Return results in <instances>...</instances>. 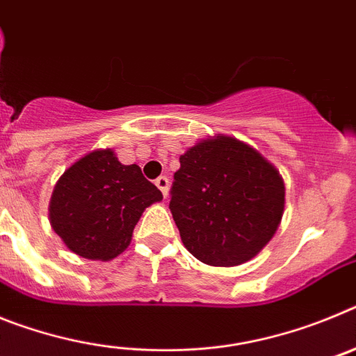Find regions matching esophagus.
<instances>
[{"mask_svg":"<svg viewBox=\"0 0 356 356\" xmlns=\"http://www.w3.org/2000/svg\"><path fill=\"white\" fill-rule=\"evenodd\" d=\"M155 185L160 188V191H162L163 197H168V193H169V178H168V176H159V178L155 180Z\"/></svg>","mask_w":356,"mask_h":356,"instance_id":"1","label":"esophagus"}]
</instances>
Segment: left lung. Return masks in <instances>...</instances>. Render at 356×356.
I'll return each mask as SVG.
<instances>
[{
    "instance_id": "8db88e82",
    "label": "left lung",
    "mask_w": 356,
    "mask_h": 356,
    "mask_svg": "<svg viewBox=\"0 0 356 356\" xmlns=\"http://www.w3.org/2000/svg\"><path fill=\"white\" fill-rule=\"evenodd\" d=\"M284 205L285 185L275 165L222 135L180 156L169 201L184 246L217 267L253 259L276 234Z\"/></svg>"
}]
</instances>
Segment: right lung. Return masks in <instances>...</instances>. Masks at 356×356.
Returning a JSON list of instances; mask_svg holds the SVG:
<instances>
[{"label": "right lung", "instance_id": "add662e5", "mask_svg": "<svg viewBox=\"0 0 356 356\" xmlns=\"http://www.w3.org/2000/svg\"><path fill=\"white\" fill-rule=\"evenodd\" d=\"M162 200L137 163L122 165L112 149L92 151L56 181L49 221L72 253L112 260L127 250L144 210Z\"/></svg>", "mask_w": 356, "mask_h": 356}]
</instances>
